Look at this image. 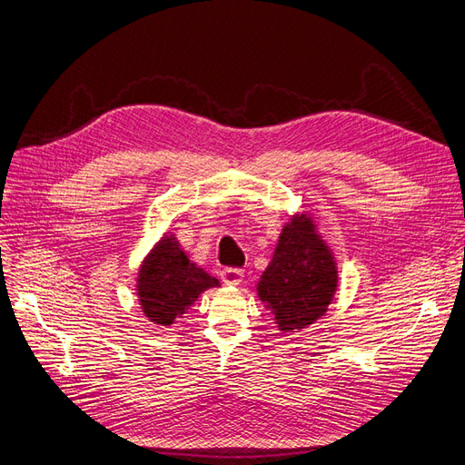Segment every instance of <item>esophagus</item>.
<instances>
[{"label": "esophagus", "mask_w": 465, "mask_h": 465, "mask_svg": "<svg viewBox=\"0 0 465 465\" xmlns=\"http://www.w3.org/2000/svg\"><path fill=\"white\" fill-rule=\"evenodd\" d=\"M245 278V272L242 268H223L222 270V280L228 285H239Z\"/></svg>", "instance_id": "1"}]
</instances>
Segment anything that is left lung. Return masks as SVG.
<instances>
[{"instance_id": "left-lung-1", "label": "left lung", "mask_w": 465, "mask_h": 465, "mask_svg": "<svg viewBox=\"0 0 465 465\" xmlns=\"http://www.w3.org/2000/svg\"><path fill=\"white\" fill-rule=\"evenodd\" d=\"M335 289L333 256L314 232L312 218H293L283 228L273 259L262 273L261 301L276 316L282 331H295L328 312Z\"/></svg>"}]
</instances>
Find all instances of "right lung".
<instances>
[{"instance_id": "obj_1", "label": "right lung", "mask_w": 465, "mask_h": 465, "mask_svg": "<svg viewBox=\"0 0 465 465\" xmlns=\"http://www.w3.org/2000/svg\"><path fill=\"white\" fill-rule=\"evenodd\" d=\"M216 285L218 280L189 261L174 239H163L140 270L137 295L153 323L170 325L204 289Z\"/></svg>"}]
</instances>
